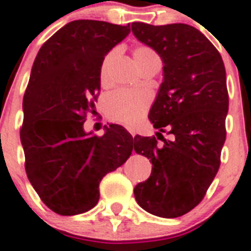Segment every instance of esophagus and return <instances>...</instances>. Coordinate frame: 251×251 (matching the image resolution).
Here are the masks:
<instances>
[{
    "instance_id": "esophagus-1",
    "label": "esophagus",
    "mask_w": 251,
    "mask_h": 251,
    "mask_svg": "<svg viewBox=\"0 0 251 251\" xmlns=\"http://www.w3.org/2000/svg\"><path fill=\"white\" fill-rule=\"evenodd\" d=\"M127 131L131 133V136L135 137V135H136V132H135V130H133L132 127H127Z\"/></svg>"
}]
</instances>
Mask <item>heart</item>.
I'll list each match as a JSON object with an SVG mask.
<instances>
[{
	"label": "heart",
	"instance_id": "1",
	"mask_svg": "<svg viewBox=\"0 0 251 251\" xmlns=\"http://www.w3.org/2000/svg\"><path fill=\"white\" fill-rule=\"evenodd\" d=\"M116 50L109 51L105 55L100 67V81L106 84V73L110 60L115 55ZM133 60L139 70L146 69L153 64H161L157 53L149 46H137L133 49ZM150 105V98L145 93L136 91L118 90L110 94L105 100V112L107 118L116 123L132 125L142 118Z\"/></svg>",
	"mask_w": 251,
	"mask_h": 251
}]
</instances>
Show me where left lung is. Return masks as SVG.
Wrapping results in <instances>:
<instances>
[{"mask_svg": "<svg viewBox=\"0 0 251 251\" xmlns=\"http://www.w3.org/2000/svg\"><path fill=\"white\" fill-rule=\"evenodd\" d=\"M131 29L163 62V81L149 114L160 132L157 139L135 136L133 144L150 158L152 172L133 193L151 214L181 217L202 202L221 166L229 107L226 68L217 48L192 25L135 22Z\"/></svg>", "mask_w": 251, "mask_h": 251, "instance_id": "1", "label": "left lung"}]
</instances>
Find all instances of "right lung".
<instances>
[{"label": "right lung", "instance_id": "right-lung-1", "mask_svg": "<svg viewBox=\"0 0 251 251\" xmlns=\"http://www.w3.org/2000/svg\"><path fill=\"white\" fill-rule=\"evenodd\" d=\"M128 33V25L73 21L41 47L32 67L20 132L25 173L42 202L60 215L95 207L102 177L132 152L123 126L112 124L102 136L83 127L95 112L102 60Z\"/></svg>", "mask_w": 251, "mask_h": 251}]
</instances>
